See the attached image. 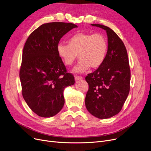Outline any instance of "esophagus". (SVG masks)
<instances>
[{"instance_id": "1", "label": "esophagus", "mask_w": 151, "mask_h": 151, "mask_svg": "<svg viewBox=\"0 0 151 151\" xmlns=\"http://www.w3.org/2000/svg\"><path fill=\"white\" fill-rule=\"evenodd\" d=\"M83 78V77L81 76H75V81H78V80H80Z\"/></svg>"}]
</instances>
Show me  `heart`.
<instances>
[{
  "label": "heart",
  "mask_w": 151,
  "mask_h": 151,
  "mask_svg": "<svg viewBox=\"0 0 151 151\" xmlns=\"http://www.w3.org/2000/svg\"><path fill=\"white\" fill-rule=\"evenodd\" d=\"M68 44L60 42L57 51L66 65H71L80 59L73 71L83 73L91 67L98 68L104 62L108 51L106 38L100 34L78 33L68 40Z\"/></svg>",
  "instance_id": "heart-1"
}]
</instances>
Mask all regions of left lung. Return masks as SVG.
<instances>
[{"instance_id":"left-lung-1","label":"left lung","mask_w":151,"mask_h":151,"mask_svg":"<svg viewBox=\"0 0 151 151\" xmlns=\"http://www.w3.org/2000/svg\"><path fill=\"white\" fill-rule=\"evenodd\" d=\"M91 25L106 30L108 45L104 62L85 78L89 84L85 105L93 116L108 119L121 111L129 93V58L122 40L111 29L97 24Z\"/></svg>"}]
</instances>
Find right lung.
<instances>
[{
    "label": "right lung",
    "mask_w": 151,
    "mask_h": 151,
    "mask_svg": "<svg viewBox=\"0 0 151 151\" xmlns=\"http://www.w3.org/2000/svg\"><path fill=\"white\" fill-rule=\"evenodd\" d=\"M78 27L73 23L43 24L29 36L23 48L19 78L22 97L38 116L57 114L65 103L63 92L73 85V75L67 72L57 51L60 38Z\"/></svg>",
    "instance_id": "obj_1"
}]
</instances>
